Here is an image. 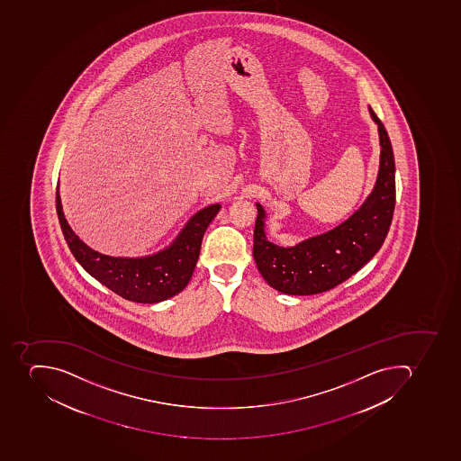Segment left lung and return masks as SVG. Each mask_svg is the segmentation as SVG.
Wrapping results in <instances>:
<instances>
[{
	"label": "left lung",
	"mask_w": 461,
	"mask_h": 461,
	"mask_svg": "<svg viewBox=\"0 0 461 461\" xmlns=\"http://www.w3.org/2000/svg\"><path fill=\"white\" fill-rule=\"evenodd\" d=\"M381 142V161L374 190L362 206L329 232L278 247L265 235V211L257 203L254 259L265 281L284 294L312 295L350 278L381 249L395 209V158L384 123L369 108Z\"/></svg>",
	"instance_id": "left-lung-1"
}]
</instances>
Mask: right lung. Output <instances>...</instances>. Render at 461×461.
Wrapping results in <instances>:
<instances>
[{"label": "right lung", "instance_id": "right-lung-1", "mask_svg": "<svg viewBox=\"0 0 461 461\" xmlns=\"http://www.w3.org/2000/svg\"><path fill=\"white\" fill-rule=\"evenodd\" d=\"M56 211L70 252L89 276L125 300L154 304L175 297L189 284L199 259L204 232L221 211V204H211L197 212L170 247L141 258L109 257L80 240L63 214L59 183Z\"/></svg>", "mask_w": 461, "mask_h": 461}]
</instances>
